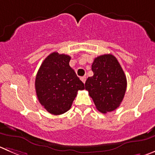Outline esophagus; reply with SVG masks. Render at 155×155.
Wrapping results in <instances>:
<instances>
[{
	"label": "esophagus",
	"mask_w": 155,
	"mask_h": 155,
	"mask_svg": "<svg viewBox=\"0 0 155 155\" xmlns=\"http://www.w3.org/2000/svg\"><path fill=\"white\" fill-rule=\"evenodd\" d=\"M81 80L82 81V82H83L84 84L85 83V81H86V77H81Z\"/></svg>",
	"instance_id": "obj_1"
}]
</instances>
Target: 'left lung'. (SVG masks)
I'll use <instances>...</instances> for the list:
<instances>
[{"label":"left lung","mask_w":155,"mask_h":155,"mask_svg":"<svg viewBox=\"0 0 155 155\" xmlns=\"http://www.w3.org/2000/svg\"><path fill=\"white\" fill-rule=\"evenodd\" d=\"M94 75L85 82V89L102 113L117 109L123 100L127 87L124 71L116 57L111 54L100 55L92 64Z\"/></svg>","instance_id":"1"}]
</instances>
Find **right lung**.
<instances>
[{
    "label": "right lung",
    "mask_w": 155,
    "mask_h": 155,
    "mask_svg": "<svg viewBox=\"0 0 155 155\" xmlns=\"http://www.w3.org/2000/svg\"><path fill=\"white\" fill-rule=\"evenodd\" d=\"M71 57L54 51L41 64L35 81L36 95L49 113L61 115L70 110L78 91L84 84L69 65Z\"/></svg>",
    "instance_id": "1"
}]
</instances>
